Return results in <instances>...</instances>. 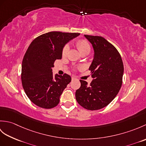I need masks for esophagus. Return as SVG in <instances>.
I'll list each match as a JSON object with an SVG mask.
<instances>
[{
	"instance_id": "34e87169",
	"label": "esophagus",
	"mask_w": 146,
	"mask_h": 146,
	"mask_svg": "<svg viewBox=\"0 0 146 146\" xmlns=\"http://www.w3.org/2000/svg\"><path fill=\"white\" fill-rule=\"evenodd\" d=\"M75 79H76L75 77H73V76L71 77V80H75Z\"/></svg>"
}]
</instances>
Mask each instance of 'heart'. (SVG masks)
Wrapping results in <instances>:
<instances>
[{
    "instance_id": "heart-1",
    "label": "heart",
    "mask_w": 146,
    "mask_h": 146,
    "mask_svg": "<svg viewBox=\"0 0 146 146\" xmlns=\"http://www.w3.org/2000/svg\"><path fill=\"white\" fill-rule=\"evenodd\" d=\"M76 45L77 48L78 49V50L82 54L85 52H89L90 51V49H91L90 45V43L88 42L87 40L80 39L78 41H77ZM68 50H69V45L68 44L64 45L63 49H62V55H63V56H65L67 54ZM83 68H84V66H82V65H81V66H78L77 67V69H79V70H82V69H83Z\"/></svg>"
}]
</instances>
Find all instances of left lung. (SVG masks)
I'll return each mask as SVG.
<instances>
[{
    "label": "left lung",
    "instance_id": "1",
    "mask_svg": "<svg viewBox=\"0 0 146 146\" xmlns=\"http://www.w3.org/2000/svg\"><path fill=\"white\" fill-rule=\"evenodd\" d=\"M94 49V58L89 68L94 80L88 85L80 80L81 86L76 90L77 102L90 110L107 106L121 88L123 74L122 58L117 49L102 36L84 35Z\"/></svg>",
    "mask_w": 146,
    "mask_h": 146
}]
</instances>
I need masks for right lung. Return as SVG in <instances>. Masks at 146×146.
Segmentation results:
<instances>
[{"mask_svg":"<svg viewBox=\"0 0 146 146\" xmlns=\"http://www.w3.org/2000/svg\"><path fill=\"white\" fill-rule=\"evenodd\" d=\"M80 35L76 33L52 31L37 37L27 48L22 63V85L29 100L37 106L52 108L71 78L67 74L52 76V68L62 57V49L71 39Z\"/></svg>","mask_w":146,"mask_h":146,"instance_id":"add662e5","label":"right lung"}]
</instances>
